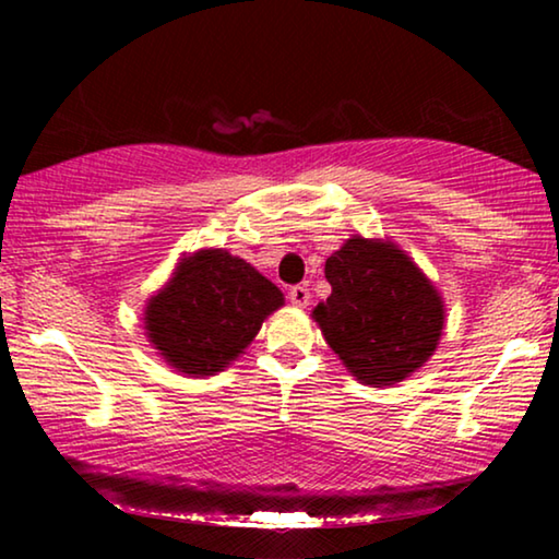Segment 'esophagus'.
Returning <instances> with one entry per match:
<instances>
[{"label":"esophagus","instance_id":"esophagus-1","mask_svg":"<svg viewBox=\"0 0 559 559\" xmlns=\"http://www.w3.org/2000/svg\"><path fill=\"white\" fill-rule=\"evenodd\" d=\"M288 300L293 302L296 308H306L310 302V290L306 286H293L288 290Z\"/></svg>","mask_w":559,"mask_h":559}]
</instances>
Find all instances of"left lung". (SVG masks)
I'll list each match as a JSON object with an SVG mask.
<instances>
[{"instance_id": "8db88e82", "label": "left lung", "mask_w": 559, "mask_h": 559, "mask_svg": "<svg viewBox=\"0 0 559 559\" xmlns=\"http://www.w3.org/2000/svg\"><path fill=\"white\" fill-rule=\"evenodd\" d=\"M333 293L313 308L330 349L359 384L392 386L437 353L447 306L392 239L353 234L325 261Z\"/></svg>"}]
</instances>
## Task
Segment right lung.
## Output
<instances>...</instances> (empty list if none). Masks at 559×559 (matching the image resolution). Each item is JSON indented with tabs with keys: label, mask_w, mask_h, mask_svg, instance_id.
<instances>
[{
	"label": "right lung",
	"mask_w": 559,
	"mask_h": 559,
	"mask_svg": "<svg viewBox=\"0 0 559 559\" xmlns=\"http://www.w3.org/2000/svg\"><path fill=\"white\" fill-rule=\"evenodd\" d=\"M276 283L226 249H200L143 310L147 343L185 377H212L243 355L271 313L283 308Z\"/></svg>",
	"instance_id": "obj_1"
}]
</instances>
